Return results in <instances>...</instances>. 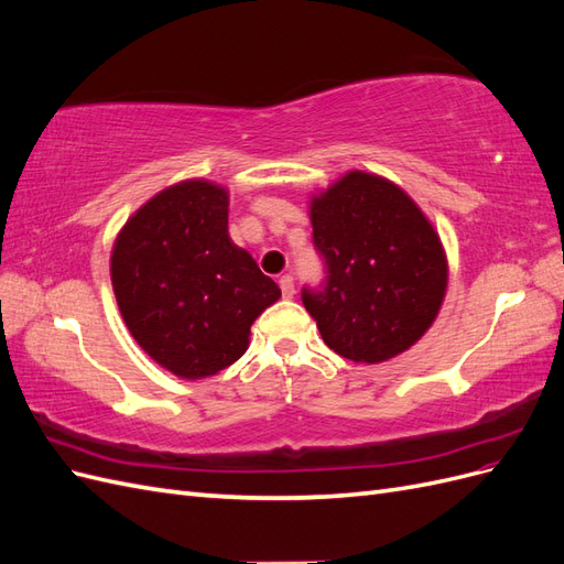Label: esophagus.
<instances>
[{
	"label": "esophagus",
	"instance_id": "esophagus-1",
	"mask_svg": "<svg viewBox=\"0 0 564 564\" xmlns=\"http://www.w3.org/2000/svg\"><path fill=\"white\" fill-rule=\"evenodd\" d=\"M278 282H280V289H282V296H284V299H292V296L296 294L294 278H292V275H282Z\"/></svg>",
	"mask_w": 564,
	"mask_h": 564
}]
</instances>
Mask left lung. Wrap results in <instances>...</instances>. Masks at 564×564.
Listing matches in <instances>:
<instances>
[{"instance_id":"8db88e82","label":"left lung","mask_w":564,"mask_h":564,"mask_svg":"<svg viewBox=\"0 0 564 564\" xmlns=\"http://www.w3.org/2000/svg\"><path fill=\"white\" fill-rule=\"evenodd\" d=\"M324 280L301 299L334 352L383 362L431 327L447 289L440 237L398 185L350 172L313 199Z\"/></svg>"}]
</instances>
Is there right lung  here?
<instances>
[{"label": "right lung", "mask_w": 564, "mask_h": 564, "mask_svg": "<svg viewBox=\"0 0 564 564\" xmlns=\"http://www.w3.org/2000/svg\"><path fill=\"white\" fill-rule=\"evenodd\" d=\"M112 289L139 346L183 379L240 360L280 286L228 235V193L207 181L166 187L135 212L112 249Z\"/></svg>", "instance_id": "right-lung-1"}]
</instances>
